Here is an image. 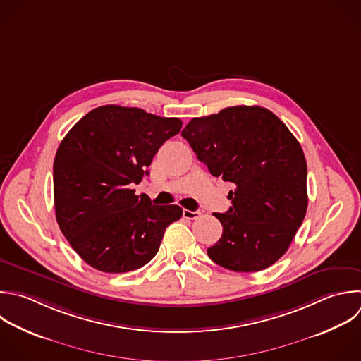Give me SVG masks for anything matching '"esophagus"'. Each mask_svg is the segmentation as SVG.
<instances>
[{
	"mask_svg": "<svg viewBox=\"0 0 361 361\" xmlns=\"http://www.w3.org/2000/svg\"><path fill=\"white\" fill-rule=\"evenodd\" d=\"M200 214H202L200 210H195V212L188 210V209L183 210V217H185V219H189V220H195V219H197Z\"/></svg>",
	"mask_w": 361,
	"mask_h": 361,
	"instance_id": "esophagus-1",
	"label": "esophagus"
}]
</instances>
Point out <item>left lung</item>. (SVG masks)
<instances>
[{
    "label": "left lung",
    "instance_id": "8db88e82",
    "mask_svg": "<svg viewBox=\"0 0 361 361\" xmlns=\"http://www.w3.org/2000/svg\"><path fill=\"white\" fill-rule=\"evenodd\" d=\"M197 159L216 178L231 182L223 226L207 254L235 272L261 271L288 250L307 207V168L288 127L269 110L235 106L196 117L183 128Z\"/></svg>",
    "mask_w": 361,
    "mask_h": 361
}]
</instances>
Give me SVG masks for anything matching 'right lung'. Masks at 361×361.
I'll list each match as a JSON object with an SVG mask.
<instances>
[{
	"instance_id": "obj_1",
	"label": "right lung",
	"mask_w": 361,
	"mask_h": 361,
	"mask_svg": "<svg viewBox=\"0 0 361 361\" xmlns=\"http://www.w3.org/2000/svg\"><path fill=\"white\" fill-rule=\"evenodd\" d=\"M180 128L179 118L110 104L87 113L62 140L54 162L56 220L90 267L110 274L141 268L182 217L179 206H155L130 189Z\"/></svg>"
}]
</instances>
